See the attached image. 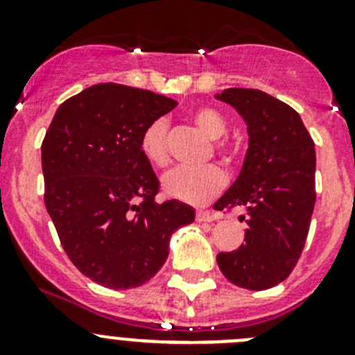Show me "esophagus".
<instances>
[{"label":"esophagus","instance_id":"obj_1","mask_svg":"<svg viewBox=\"0 0 355 355\" xmlns=\"http://www.w3.org/2000/svg\"><path fill=\"white\" fill-rule=\"evenodd\" d=\"M218 214L216 213H213V211H202V209H199L198 213H196V220L198 221H214V220H218Z\"/></svg>","mask_w":355,"mask_h":355}]
</instances>
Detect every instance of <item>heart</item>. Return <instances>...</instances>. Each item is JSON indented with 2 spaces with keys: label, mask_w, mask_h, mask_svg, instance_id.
<instances>
[{
  "label": "heart",
  "mask_w": 355,
  "mask_h": 355,
  "mask_svg": "<svg viewBox=\"0 0 355 355\" xmlns=\"http://www.w3.org/2000/svg\"><path fill=\"white\" fill-rule=\"evenodd\" d=\"M192 118L198 127L211 139H214L213 146L218 155L228 157L235 156L237 149L234 148L227 137V118L213 106H200L194 110ZM168 123L164 118H157L144 128L141 135V151L146 159L157 168L168 164V146H166ZM227 184V173L218 164H206V166L191 168L178 166L168 171L163 178V191L168 198L182 200L189 204H202L218 194Z\"/></svg>",
  "instance_id": "obj_1"
}]
</instances>
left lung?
I'll list each match as a JSON object with an SVG mask.
<instances>
[{
    "instance_id": "8db88e82",
    "label": "left lung",
    "mask_w": 355,
    "mask_h": 355,
    "mask_svg": "<svg viewBox=\"0 0 355 355\" xmlns=\"http://www.w3.org/2000/svg\"><path fill=\"white\" fill-rule=\"evenodd\" d=\"M216 98L242 114L249 132L241 175L214 204L247 207L245 244L218 254V266L239 287L266 290L292 273L306 244L316 202L314 141L295 110L259 89H225Z\"/></svg>"
}]
</instances>
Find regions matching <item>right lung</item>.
Wrapping results in <instances>:
<instances>
[{
	"instance_id": "add662e5",
	"label": "right lung",
	"mask_w": 355,
	"mask_h": 355,
	"mask_svg": "<svg viewBox=\"0 0 355 355\" xmlns=\"http://www.w3.org/2000/svg\"><path fill=\"white\" fill-rule=\"evenodd\" d=\"M177 106L146 89L98 84L67 99L41 146L44 202L67 256L108 288L151 280L177 228L194 221L191 206L157 204L159 180L141 151L151 121Z\"/></svg>"
}]
</instances>
